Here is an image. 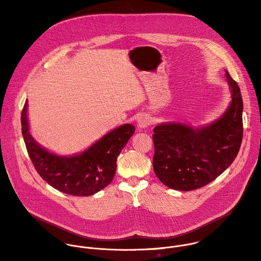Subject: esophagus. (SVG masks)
<instances>
[{
  "mask_svg": "<svg viewBox=\"0 0 261 261\" xmlns=\"http://www.w3.org/2000/svg\"><path fill=\"white\" fill-rule=\"evenodd\" d=\"M151 124H152V119L150 116H147V115H142L141 117H139V119L137 121V126L139 128H146Z\"/></svg>",
  "mask_w": 261,
  "mask_h": 261,
  "instance_id": "34e87169",
  "label": "esophagus"
}]
</instances>
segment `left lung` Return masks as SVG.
Returning <instances> with one entry per match:
<instances>
[{
  "label": "left lung",
  "mask_w": 261,
  "mask_h": 261,
  "mask_svg": "<svg viewBox=\"0 0 261 261\" xmlns=\"http://www.w3.org/2000/svg\"><path fill=\"white\" fill-rule=\"evenodd\" d=\"M231 101L224 114L204 127L162 123L154 128L153 167L168 188L190 191L203 187L226 170L243 139V99L228 71Z\"/></svg>",
  "instance_id": "8db88e82"
}]
</instances>
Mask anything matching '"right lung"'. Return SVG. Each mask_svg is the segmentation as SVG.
<instances>
[{"mask_svg":"<svg viewBox=\"0 0 261 261\" xmlns=\"http://www.w3.org/2000/svg\"><path fill=\"white\" fill-rule=\"evenodd\" d=\"M28 102L21 113V132L35 169L55 189L73 196L93 195L113 180L117 159L135 132L125 124L108 132L85 152L73 156H58L48 152L32 137L28 122Z\"/></svg>","mask_w":261,"mask_h":261,"instance_id":"obj_1","label":"right lung"}]
</instances>
